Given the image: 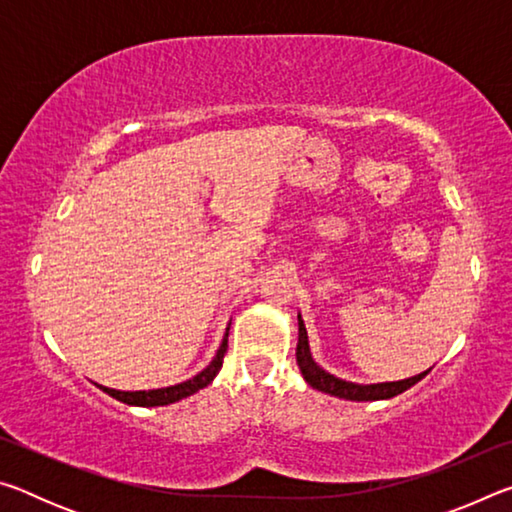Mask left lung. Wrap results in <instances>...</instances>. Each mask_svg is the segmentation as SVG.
<instances>
[{"label":"left lung","instance_id":"obj_1","mask_svg":"<svg viewBox=\"0 0 512 512\" xmlns=\"http://www.w3.org/2000/svg\"><path fill=\"white\" fill-rule=\"evenodd\" d=\"M296 359L302 377L307 379V384L311 388H316L320 393L341 397V400H352V402H372V400H388V397H395L404 393L406 388H411L413 384L427 375V372H420V375L402 379V381H384V384H370V386H361V384H352V381L339 379L334 375H329L318 363L311 359L309 352V341H307V329L302 318L298 316V350H296Z\"/></svg>","mask_w":512,"mask_h":512}]
</instances>
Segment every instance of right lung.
I'll return each instance as SVG.
<instances>
[{"instance_id": "right-lung-1", "label": "right lung", "mask_w": 512, "mask_h": 512, "mask_svg": "<svg viewBox=\"0 0 512 512\" xmlns=\"http://www.w3.org/2000/svg\"><path fill=\"white\" fill-rule=\"evenodd\" d=\"M228 332H230V327H228ZM228 332H225L221 348H219V352H216V357L212 359L210 366H207L203 372H198L196 377L183 381V384L155 388V391H115V388H106V386H99V388L103 393H108L110 397H115V400L131 404V406H167V404L183 400V397L194 395L196 391L205 388L216 377V372L221 370L223 357H225V352H228Z\"/></svg>"}]
</instances>
